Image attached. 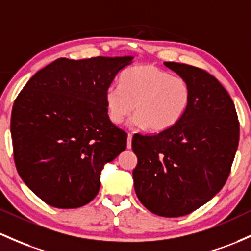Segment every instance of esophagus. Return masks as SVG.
I'll list each match as a JSON object with an SVG mask.
<instances>
[{
    "mask_svg": "<svg viewBox=\"0 0 251 251\" xmlns=\"http://www.w3.org/2000/svg\"><path fill=\"white\" fill-rule=\"evenodd\" d=\"M132 136H133L132 133L127 134V149L132 148Z\"/></svg>",
    "mask_w": 251,
    "mask_h": 251,
    "instance_id": "1",
    "label": "esophagus"
}]
</instances>
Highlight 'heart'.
Instances as JSON below:
<instances>
[{
  "instance_id": "obj_1",
  "label": "heart",
  "mask_w": 251,
  "mask_h": 251,
  "mask_svg": "<svg viewBox=\"0 0 251 251\" xmlns=\"http://www.w3.org/2000/svg\"><path fill=\"white\" fill-rule=\"evenodd\" d=\"M192 92L182 77L172 76L152 64L126 69L119 84L107 88L106 106L114 124H121L136 112L131 125L151 132L172 128L183 117L191 102Z\"/></svg>"
}]
</instances>
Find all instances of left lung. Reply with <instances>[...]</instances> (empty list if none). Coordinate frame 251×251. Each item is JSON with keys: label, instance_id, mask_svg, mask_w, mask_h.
<instances>
[{"label": "left lung", "instance_id": "left-lung-1", "mask_svg": "<svg viewBox=\"0 0 251 251\" xmlns=\"http://www.w3.org/2000/svg\"><path fill=\"white\" fill-rule=\"evenodd\" d=\"M164 65L188 82L191 102L169 130L134 134L138 162L132 174L139 201L157 216L174 218L198 210L223 188L238 148L239 121L216 77L182 63Z\"/></svg>", "mask_w": 251, "mask_h": 251}]
</instances>
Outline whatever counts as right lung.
Wrapping results in <instances>:
<instances>
[{
  "mask_svg": "<svg viewBox=\"0 0 251 251\" xmlns=\"http://www.w3.org/2000/svg\"><path fill=\"white\" fill-rule=\"evenodd\" d=\"M133 57L59 58L38 71L13 104L14 162L23 181L57 208L87 205L100 173L126 149L109 120L106 90Z\"/></svg>",
  "mask_w": 251,
  "mask_h": 251,
  "instance_id": "obj_1",
  "label": "right lung"
}]
</instances>
